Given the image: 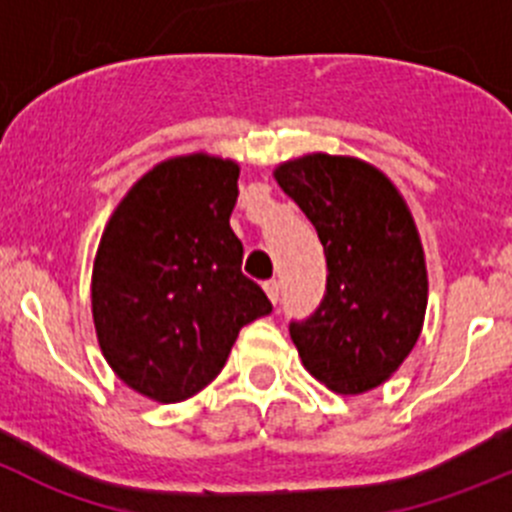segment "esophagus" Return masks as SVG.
Segmentation results:
<instances>
[{
  "label": "esophagus",
  "instance_id": "1",
  "mask_svg": "<svg viewBox=\"0 0 512 512\" xmlns=\"http://www.w3.org/2000/svg\"><path fill=\"white\" fill-rule=\"evenodd\" d=\"M264 291H266V296H269V299L274 301V304H276V301H279V291H281L279 281L269 279V281H266V284H264Z\"/></svg>",
  "mask_w": 512,
  "mask_h": 512
}]
</instances>
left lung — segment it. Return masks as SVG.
<instances>
[{
    "instance_id": "8db88e82",
    "label": "left lung",
    "mask_w": 512,
    "mask_h": 512,
    "mask_svg": "<svg viewBox=\"0 0 512 512\" xmlns=\"http://www.w3.org/2000/svg\"><path fill=\"white\" fill-rule=\"evenodd\" d=\"M274 178L314 223L329 271L314 314L289 324L301 362L339 394L379 387L417 344L427 309L425 251L405 198L347 155H304Z\"/></svg>"
}]
</instances>
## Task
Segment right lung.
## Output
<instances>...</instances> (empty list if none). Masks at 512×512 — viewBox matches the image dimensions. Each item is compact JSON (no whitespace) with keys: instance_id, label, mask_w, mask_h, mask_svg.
Listing matches in <instances>:
<instances>
[{"instance_id":"1","label":"right lung","mask_w":512,"mask_h":512,"mask_svg":"<svg viewBox=\"0 0 512 512\" xmlns=\"http://www.w3.org/2000/svg\"><path fill=\"white\" fill-rule=\"evenodd\" d=\"M238 163L193 153L143 175L107 221L92 266V319L113 372L155 402L218 377L241 326L271 311L241 274L231 231Z\"/></svg>"}]
</instances>
